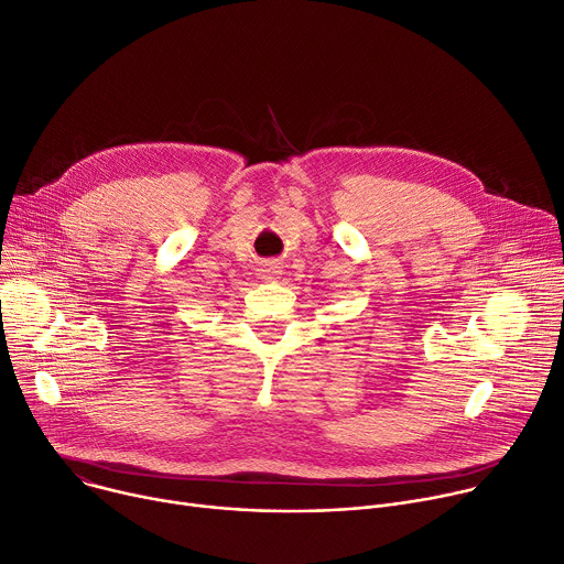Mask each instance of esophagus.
<instances>
[{
	"instance_id": "1",
	"label": "esophagus",
	"mask_w": 564,
	"mask_h": 564,
	"mask_svg": "<svg viewBox=\"0 0 564 564\" xmlns=\"http://www.w3.org/2000/svg\"><path fill=\"white\" fill-rule=\"evenodd\" d=\"M259 276H261L263 281H276V279L281 276V263H274V261L263 263V265L259 268Z\"/></svg>"
}]
</instances>
